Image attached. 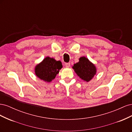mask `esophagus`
<instances>
[{"mask_svg":"<svg viewBox=\"0 0 132 132\" xmlns=\"http://www.w3.org/2000/svg\"><path fill=\"white\" fill-rule=\"evenodd\" d=\"M70 66V63H65V67L67 68H69Z\"/></svg>","mask_w":132,"mask_h":132,"instance_id":"obj_1","label":"esophagus"}]
</instances>
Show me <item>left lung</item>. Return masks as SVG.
I'll list each match as a JSON object with an SVG mask.
<instances>
[{"instance_id": "1", "label": "left lung", "mask_w": 132, "mask_h": 132, "mask_svg": "<svg viewBox=\"0 0 132 132\" xmlns=\"http://www.w3.org/2000/svg\"><path fill=\"white\" fill-rule=\"evenodd\" d=\"M79 61L72 67L73 69L80 78L89 82L96 74V68L85 57H80Z\"/></svg>"}]
</instances>
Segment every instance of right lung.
Instances as JSON below:
<instances>
[{
  "label": "right lung",
  "mask_w": 132,
  "mask_h": 132,
  "mask_svg": "<svg viewBox=\"0 0 132 132\" xmlns=\"http://www.w3.org/2000/svg\"><path fill=\"white\" fill-rule=\"evenodd\" d=\"M62 67L61 61H57L53 58L47 57L36 65L35 73L42 80L50 82L55 78Z\"/></svg>",
  "instance_id": "obj_1"
}]
</instances>
